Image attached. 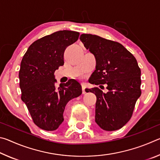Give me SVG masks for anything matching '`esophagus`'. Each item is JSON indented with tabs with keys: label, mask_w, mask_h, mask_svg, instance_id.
Returning a JSON list of instances; mask_svg holds the SVG:
<instances>
[{
	"label": "esophagus",
	"mask_w": 160,
	"mask_h": 160,
	"mask_svg": "<svg viewBox=\"0 0 160 160\" xmlns=\"http://www.w3.org/2000/svg\"><path fill=\"white\" fill-rule=\"evenodd\" d=\"M82 94H85L86 91H85V86L82 85Z\"/></svg>",
	"instance_id": "1"
}]
</instances>
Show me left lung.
Masks as SVG:
<instances>
[{"label": "left lung", "instance_id": "obj_1", "mask_svg": "<svg viewBox=\"0 0 160 160\" xmlns=\"http://www.w3.org/2000/svg\"><path fill=\"white\" fill-rule=\"evenodd\" d=\"M85 47L94 54L96 70L90 82L107 84V93L98 88L85 90L97 97L95 122L104 131L122 128L133 113L141 95V71L134 56L120 43L90 34L80 35Z\"/></svg>", "mask_w": 160, "mask_h": 160}]
</instances>
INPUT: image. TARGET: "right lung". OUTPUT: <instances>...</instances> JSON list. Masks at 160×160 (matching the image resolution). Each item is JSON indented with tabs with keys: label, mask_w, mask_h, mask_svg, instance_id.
I'll use <instances>...</instances> for the list:
<instances>
[{
	"label": "right lung",
	"mask_w": 160,
	"mask_h": 160,
	"mask_svg": "<svg viewBox=\"0 0 160 160\" xmlns=\"http://www.w3.org/2000/svg\"><path fill=\"white\" fill-rule=\"evenodd\" d=\"M78 32L63 30L32 43L22 59L19 71L21 99L34 123L52 131L63 122L65 108L70 100L82 94V87L74 79L56 88L54 72L63 66V54L78 39Z\"/></svg>",
	"instance_id": "1"
}]
</instances>
